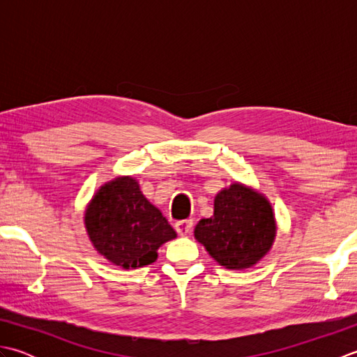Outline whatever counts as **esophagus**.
Wrapping results in <instances>:
<instances>
[{
    "label": "esophagus",
    "instance_id": "34e87169",
    "mask_svg": "<svg viewBox=\"0 0 357 357\" xmlns=\"http://www.w3.org/2000/svg\"><path fill=\"white\" fill-rule=\"evenodd\" d=\"M174 229H176L181 236H185V234L193 230V221L192 219H183V221H178L174 224Z\"/></svg>",
    "mask_w": 357,
    "mask_h": 357
}]
</instances>
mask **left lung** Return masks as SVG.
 Listing matches in <instances>:
<instances>
[{
	"label": "left lung",
	"instance_id": "left-lung-1",
	"mask_svg": "<svg viewBox=\"0 0 357 357\" xmlns=\"http://www.w3.org/2000/svg\"><path fill=\"white\" fill-rule=\"evenodd\" d=\"M276 236L275 215L261 193L231 184L215 198V213L201 219L195 238L213 259L230 270L250 268L268 253Z\"/></svg>",
	"mask_w": 357,
	"mask_h": 357
}]
</instances>
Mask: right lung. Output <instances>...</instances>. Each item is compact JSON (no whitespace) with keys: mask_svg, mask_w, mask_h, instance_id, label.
Here are the masks:
<instances>
[{"mask_svg":"<svg viewBox=\"0 0 357 357\" xmlns=\"http://www.w3.org/2000/svg\"><path fill=\"white\" fill-rule=\"evenodd\" d=\"M84 222L96 252L124 268L155 262L158 248L176 238L169 221L128 176L113 179L96 192Z\"/></svg>","mask_w":357,"mask_h":357,"instance_id":"1","label":"right lung"}]
</instances>
